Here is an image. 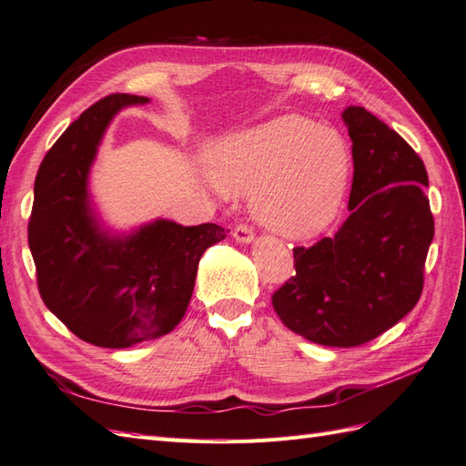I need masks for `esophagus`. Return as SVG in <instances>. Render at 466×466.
I'll use <instances>...</instances> for the list:
<instances>
[{
  "mask_svg": "<svg viewBox=\"0 0 466 466\" xmlns=\"http://www.w3.org/2000/svg\"><path fill=\"white\" fill-rule=\"evenodd\" d=\"M234 238H236V242H240V244H249L256 238V234H254V230H252V226H248V224H244V222H240V224H236V228H234Z\"/></svg>",
  "mask_w": 466,
  "mask_h": 466,
  "instance_id": "obj_1",
  "label": "esophagus"
}]
</instances>
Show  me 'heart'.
<instances>
[{
    "instance_id": "b5f03b06",
    "label": "heart",
    "mask_w": 466,
    "mask_h": 466,
    "mask_svg": "<svg viewBox=\"0 0 466 466\" xmlns=\"http://www.w3.org/2000/svg\"><path fill=\"white\" fill-rule=\"evenodd\" d=\"M224 183L256 190L268 228L311 238L337 218L350 178V151L335 129L303 116H281L234 137L220 153Z\"/></svg>"
}]
</instances>
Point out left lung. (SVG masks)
<instances>
[{
    "mask_svg": "<svg viewBox=\"0 0 466 466\" xmlns=\"http://www.w3.org/2000/svg\"><path fill=\"white\" fill-rule=\"evenodd\" d=\"M352 139L350 217L339 232L293 248L295 271L271 303L283 325L323 347L374 340L423 291L435 222L425 165L398 131L362 106L342 112Z\"/></svg>",
    "mask_w": 466,
    "mask_h": 466,
    "instance_id": "obj_1",
    "label": "left lung"
}]
</instances>
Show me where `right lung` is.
<instances>
[{
  "instance_id": "right-lung-1",
  "label": "right lung",
  "mask_w": 466,
  "mask_h": 466,
  "mask_svg": "<svg viewBox=\"0 0 466 466\" xmlns=\"http://www.w3.org/2000/svg\"><path fill=\"white\" fill-rule=\"evenodd\" d=\"M110 94L66 127L35 177L29 248L49 311L85 342L129 349L173 330L193 295L200 256L230 230L155 220L127 238L100 230L88 207V171L112 116L146 104Z\"/></svg>"
}]
</instances>
